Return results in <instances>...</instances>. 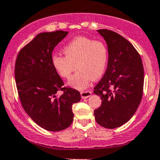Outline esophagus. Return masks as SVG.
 Here are the masks:
<instances>
[{
    "label": "esophagus",
    "instance_id": "1",
    "mask_svg": "<svg viewBox=\"0 0 160 160\" xmlns=\"http://www.w3.org/2000/svg\"><path fill=\"white\" fill-rule=\"evenodd\" d=\"M91 91H82L81 92V97L82 99H87L91 95Z\"/></svg>",
    "mask_w": 160,
    "mask_h": 160
}]
</instances>
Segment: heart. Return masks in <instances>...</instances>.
<instances>
[{
    "mask_svg": "<svg viewBox=\"0 0 160 160\" xmlns=\"http://www.w3.org/2000/svg\"><path fill=\"white\" fill-rule=\"evenodd\" d=\"M63 51L65 56H52V66L58 74L64 78H69L77 67L79 69L68 82V85L75 89H84L93 78H100L106 70L108 49L102 41L77 37Z\"/></svg>",
    "mask_w": 160,
    "mask_h": 160,
    "instance_id": "obj_1",
    "label": "heart"
}]
</instances>
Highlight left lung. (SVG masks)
<instances>
[{
  "label": "left lung",
  "mask_w": 160,
  "mask_h": 160,
  "mask_svg": "<svg viewBox=\"0 0 160 160\" xmlns=\"http://www.w3.org/2000/svg\"><path fill=\"white\" fill-rule=\"evenodd\" d=\"M108 47V66L93 93L102 104L94 110L97 123L114 129L134 115L142 98L144 67L142 58L127 39L107 29L97 30Z\"/></svg>",
  "instance_id": "left-lung-1"
}]
</instances>
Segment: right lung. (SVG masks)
<instances>
[{
    "label": "right lung",
    "instance_id": "1",
    "mask_svg": "<svg viewBox=\"0 0 160 160\" xmlns=\"http://www.w3.org/2000/svg\"><path fill=\"white\" fill-rule=\"evenodd\" d=\"M68 32L57 31L37 34L18 54L15 78L24 111L42 128L52 132L67 129L73 121L72 105L81 99L80 93L63 88V82L52 63L54 47ZM59 90H63L58 96Z\"/></svg>",
    "mask_w": 160,
    "mask_h": 160
}]
</instances>
